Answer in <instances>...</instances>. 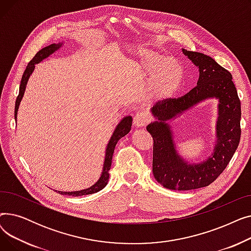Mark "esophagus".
<instances>
[{
    "label": "esophagus",
    "instance_id": "esophagus-1",
    "mask_svg": "<svg viewBox=\"0 0 251 251\" xmlns=\"http://www.w3.org/2000/svg\"><path fill=\"white\" fill-rule=\"evenodd\" d=\"M133 121L136 127H142V126L148 125V123L150 122V117L147 114L140 112L134 116Z\"/></svg>",
    "mask_w": 251,
    "mask_h": 251
}]
</instances>
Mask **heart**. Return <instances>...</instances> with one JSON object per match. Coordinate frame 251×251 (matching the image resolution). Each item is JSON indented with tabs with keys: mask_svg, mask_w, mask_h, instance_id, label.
Returning <instances> with one entry per match:
<instances>
[{
	"mask_svg": "<svg viewBox=\"0 0 251 251\" xmlns=\"http://www.w3.org/2000/svg\"><path fill=\"white\" fill-rule=\"evenodd\" d=\"M136 68L143 75L150 74L146 90L151 99L165 100L172 97L183 78L182 66L177 59L153 50L141 52Z\"/></svg>",
	"mask_w": 251,
	"mask_h": 251,
	"instance_id": "1",
	"label": "heart"
}]
</instances>
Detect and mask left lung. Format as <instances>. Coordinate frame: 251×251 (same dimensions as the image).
Listing matches in <instances>:
<instances>
[{
  "label": "left lung",
  "instance_id": "left-lung-1",
  "mask_svg": "<svg viewBox=\"0 0 251 251\" xmlns=\"http://www.w3.org/2000/svg\"><path fill=\"white\" fill-rule=\"evenodd\" d=\"M183 52L200 68L197 85L178 99L168 98L157 101L151 109L157 121L147 127L153 140L154 179L172 190H192L212 184L228 166L241 136V104L232 74L209 56L187 50H183ZM214 96L220 100L215 152L206 162L188 165L176 153L165 121L196 102Z\"/></svg>",
  "mask_w": 251,
  "mask_h": 251
}]
</instances>
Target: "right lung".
<instances>
[{
    "label": "right lung",
    "instance_id": "obj_1",
    "mask_svg": "<svg viewBox=\"0 0 251 251\" xmlns=\"http://www.w3.org/2000/svg\"><path fill=\"white\" fill-rule=\"evenodd\" d=\"M61 45H56V44H51L44 49H42L41 50H38L35 56L33 57V59L28 63L27 67H26L22 78H21V83H20V87H19V95L16 99V102H15V119L17 118V112H18V107L19 103L22 100V97L24 95L25 91V87H26V83L28 81V78L30 76V74L32 73L33 69H34V64L41 62L43 59L49 57L51 52H54L56 50H58L60 48ZM131 126H132V118L131 117H126L124 118L123 120L120 122L117 126V128L115 129L114 133L109 141L108 148H107V151H105V157H104V164H103V168H102V173L100 178L99 179V181L92 185L91 187H89L88 189H84V190H80V191H73V192H63V191H58L60 194L63 195H72V196H82V195H87V194H92L99 192L100 190H101L105 185L108 184L109 181V170L111 169V165H112V159H113V154H114V150L117 142L119 141V139H121L123 136H125L131 129Z\"/></svg>",
    "mask_w": 251,
    "mask_h": 251
}]
</instances>
